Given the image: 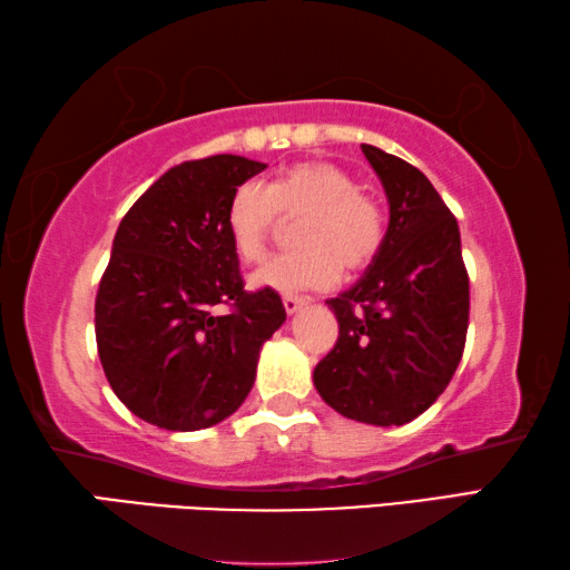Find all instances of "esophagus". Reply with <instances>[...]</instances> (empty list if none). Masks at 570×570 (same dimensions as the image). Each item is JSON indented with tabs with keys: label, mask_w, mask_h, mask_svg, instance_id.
I'll return each mask as SVG.
<instances>
[{
	"label": "esophagus",
	"mask_w": 570,
	"mask_h": 570,
	"mask_svg": "<svg viewBox=\"0 0 570 570\" xmlns=\"http://www.w3.org/2000/svg\"><path fill=\"white\" fill-rule=\"evenodd\" d=\"M308 298L306 296H296V294H284V308L286 314H296L298 308L306 306Z\"/></svg>",
	"instance_id": "obj_1"
}]
</instances>
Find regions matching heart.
<instances>
[{"label":"heart","mask_w":570,"mask_h":570,"mask_svg":"<svg viewBox=\"0 0 570 570\" xmlns=\"http://www.w3.org/2000/svg\"><path fill=\"white\" fill-rule=\"evenodd\" d=\"M282 216H304L296 228L302 248L274 256L250 276L256 288L306 292L326 288L346 272H360L380 254L384 240V208L356 186L350 170L326 160L296 163L274 183L248 180L234 190L226 208V228L236 254L258 262Z\"/></svg>","instance_id":"heart-1"}]
</instances>
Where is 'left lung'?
I'll return each instance as SVG.
<instances>
[{
  "mask_svg": "<svg viewBox=\"0 0 570 570\" xmlns=\"http://www.w3.org/2000/svg\"><path fill=\"white\" fill-rule=\"evenodd\" d=\"M390 200L380 254L352 288L330 298L340 340L316 364L322 400L356 422H412L435 402L465 350L470 282L460 228L407 160L362 146Z\"/></svg>",
  "mask_w": 570,
  "mask_h": 570,
  "instance_id": "obj_1",
  "label": "left lung"
}]
</instances>
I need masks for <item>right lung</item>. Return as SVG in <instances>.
<instances>
[{
  "mask_svg": "<svg viewBox=\"0 0 570 570\" xmlns=\"http://www.w3.org/2000/svg\"><path fill=\"white\" fill-rule=\"evenodd\" d=\"M266 163L186 160L120 220L95 298V340L112 392L173 432L224 422L248 397L258 354L286 322L274 288L246 292L226 228L234 190ZM228 305L226 315H216Z\"/></svg>",
  "mask_w": 570,
  "mask_h": 570,
  "instance_id": "add662e5",
  "label": "right lung"
}]
</instances>
